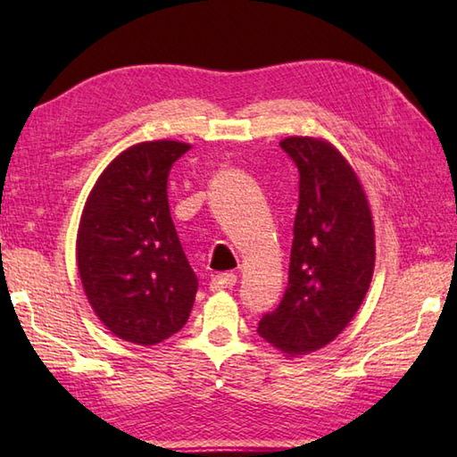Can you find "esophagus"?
Here are the masks:
<instances>
[{
    "label": "esophagus",
    "instance_id": "obj_1",
    "mask_svg": "<svg viewBox=\"0 0 457 457\" xmlns=\"http://www.w3.org/2000/svg\"><path fill=\"white\" fill-rule=\"evenodd\" d=\"M237 283V277L234 273H220L212 278L210 290H223V288H234Z\"/></svg>",
    "mask_w": 457,
    "mask_h": 457
}]
</instances>
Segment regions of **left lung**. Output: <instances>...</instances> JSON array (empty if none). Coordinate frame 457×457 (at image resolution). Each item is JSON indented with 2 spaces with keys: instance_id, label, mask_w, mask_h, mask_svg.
<instances>
[{
  "instance_id": "left-lung-1",
  "label": "left lung",
  "mask_w": 457,
  "mask_h": 457,
  "mask_svg": "<svg viewBox=\"0 0 457 457\" xmlns=\"http://www.w3.org/2000/svg\"><path fill=\"white\" fill-rule=\"evenodd\" d=\"M298 169V208L288 285L263 314L259 336L287 355H304L336 339L371 285L375 231L365 192L332 145L312 137L280 141Z\"/></svg>"
}]
</instances>
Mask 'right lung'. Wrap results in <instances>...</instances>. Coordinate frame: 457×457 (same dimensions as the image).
<instances>
[{
  "mask_svg": "<svg viewBox=\"0 0 457 457\" xmlns=\"http://www.w3.org/2000/svg\"><path fill=\"white\" fill-rule=\"evenodd\" d=\"M190 145L147 141L123 151L86 202L76 255L94 312L125 342L154 345L187 324L198 278L167 198L174 161Z\"/></svg>",
  "mask_w": 457,
  "mask_h": 457,
  "instance_id": "1",
  "label": "right lung"
}]
</instances>
